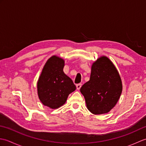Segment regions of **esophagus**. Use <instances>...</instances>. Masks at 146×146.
<instances>
[{"mask_svg":"<svg viewBox=\"0 0 146 146\" xmlns=\"http://www.w3.org/2000/svg\"><path fill=\"white\" fill-rule=\"evenodd\" d=\"M81 86H82L81 83H78V84L76 85V89L78 90H79L80 89V88H81Z\"/></svg>","mask_w":146,"mask_h":146,"instance_id":"obj_1","label":"esophagus"}]
</instances>
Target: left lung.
Segmentation results:
<instances>
[{
  "mask_svg": "<svg viewBox=\"0 0 146 146\" xmlns=\"http://www.w3.org/2000/svg\"><path fill=\"white\" fill-rule=\"evenodd\" d=\"M122 91L119 73L112 62L105 56L92 64L90 80L80 88L86 107L95 115L109 112L119 101Z\"/></svg>",
  "mask_w": 146,
  "mask_h": 146,
  "instance_id": "1",
  "label": "left lung"
}]
</instances>
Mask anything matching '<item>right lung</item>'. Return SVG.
I'll return each instance as SVG.
<instances>
[{
  "label": "right lung",
  "instance_id": "right-lung-1",
  "mask_svg": "<svg viewBox=\"0 0 146 146\" xmlns=\"http://www.w3.org/2000/svg\"><path fill=\"white\" fill-rule=\"evenodd\" d=\"M64 60L54 55L46 61L39 76L37 88L41 103L52 109L63 105L76 90L72 80L63 71Z\"/></svg>",
  "mask_w": 146,
  "mask_h": 146
}]
</instances>
